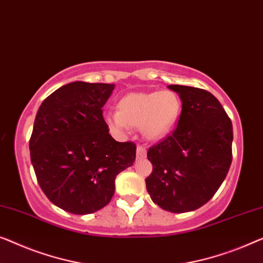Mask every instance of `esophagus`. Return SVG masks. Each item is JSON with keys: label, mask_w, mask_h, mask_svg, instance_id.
I'll return each mask as SVG.
<instances>
[{"label": "esophagus", "mask_w": 263, "mask_h": 263, "mask_svg": "<svg viewBox=\"0 0 263 263\" xmlns=\"http://www.w3.org/2000/svg\"><path fill=\"white\" fill-rule=\"evenodd\" d=\"M147 155V151L146 148L142 146H138L136 148V159H144Z\"/></svg>", "instance_id": "obj_1"}]
</instances>
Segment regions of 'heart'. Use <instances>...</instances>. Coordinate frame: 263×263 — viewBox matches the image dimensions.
Segmentation results:
<instances>
[{"mask_svg": "<svg viewBox=\"0 0 263 263\" xmlns=\"http://www.w3.org/2000/svg\"><path fill=\"white\" fill-rule=\"evenodd\" d=\"M181 114V101L173 91L130 92L117 102V111L105 112L103 119L110 130L124 135L128 127L140 128L149 141L168 136Z\"/></svg>", "mask_w": 263, "mask_h": 263, "instance_id": "1", "label": "heart"}]
</instances>
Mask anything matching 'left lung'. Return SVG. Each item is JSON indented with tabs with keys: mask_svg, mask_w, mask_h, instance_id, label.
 Masks as SVG:
<instances>
[{
	"mask_svg": "<svg viewBox=\"0 0 263 263\" xmlns=\"http://www.w3.org/2000/svg\"><path fill=\"white\" fill-rule=\"evenodd\" d=\"M181 100L177 129L148 149L153 172L146 179L152 200L163 210L195 211L214 197L230 168L233 124L206 90L168 85Z\"/></svg>",
	"mask_w": 263,
	"mask_h": 263,
	"instance_id": "left-lung-1",
	"label": "left lung"
}]
</instances>
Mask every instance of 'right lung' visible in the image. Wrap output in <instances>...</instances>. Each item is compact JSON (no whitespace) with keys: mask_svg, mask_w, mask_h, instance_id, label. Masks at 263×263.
<instances>
[{"mask_svg":"<svg viewBox=\"0 0 263 263\" xmlns=\"http://www.w3.org/2000/svg\"><path fill=\"white\" fill-rule=\"evenodd\" d=\"M115 84L72 82L49 95L37 110L29 140L30 161L41 190L73 215L109 204L115 179L135 161L133 142L109 134L103 105Z\"/></svg>","mask_w":263,"mask_h":263,"instance_id":"1","label":"right lung"}]
</instances>
